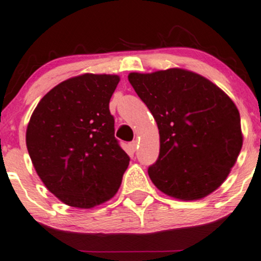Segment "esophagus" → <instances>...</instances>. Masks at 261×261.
Returning a JSON list of instances; mask_svg holds the SVG:
<instances>
[{
    "label": "esophagus",
    "instance_id": "esophagus-1",
    "mask_svg": "<svg viewBox=\"0 0 261 261\" xmlns=\"http://www.w3.org/2000/svg\"><path fill=\"white\" fill-rule=\"evenodd\" d=\"M128 148H130L131 152H135V150H136V148H137V142H136V141H134V142L128 143Z\"/></svg>",
    "mask_w": 261,
    "mask_h": 261
}]
</instances>
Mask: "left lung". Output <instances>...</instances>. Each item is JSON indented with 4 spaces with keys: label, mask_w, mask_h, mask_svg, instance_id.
Returning a JSON list of instances; mask_svg holds the SVG:
<instances>
[{
    "label": "left lung",
    "mask_w": 261,
    "mask_h": 261,
    "mask_svg": "<svg viewBox=\"0 0 261 261\" xmlns=\"http://www.w3.org/2000/svg\"><path fill=\"white\" fill-rule=\"evenodd\" d=\"M128 81L159 128V156L148 168L155 187L182 200L214 192L243 143L236 105L212 81L180 68L130 73Z\"/></svg>",
    "instance_id": "obj_1"
}]
</instances>
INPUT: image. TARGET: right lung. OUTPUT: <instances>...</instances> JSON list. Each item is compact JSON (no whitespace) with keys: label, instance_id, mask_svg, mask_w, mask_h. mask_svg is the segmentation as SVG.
Masks as SVG:
<instances>
[{"label":"right lung","instance_id":"add662e5","mask_svg":"<svg viewBox=\"0 0 261 261\" xmlns=\"http://www.w3.org/2000/svg\"><path fill=\"white\" fill-rule=\"evenodd\" d=\"M118 75L84 74L47 92L31 115L27 147L47 190L74 208L114 197L130 158L114 136L109 100Z\"/></svg>","mask_w":261,"mask_h":261}]
</instances>
